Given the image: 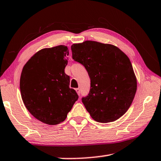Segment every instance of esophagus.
<instances>
[{"label": "esophagus", "instance_id": "obj_1", "mask_svg": "<svg viewBox=\"0 0 161 161\" xmlns=\"http://www.w3.org/2000/svg\"><path fill=\"white\" fill-rule=\"evenodd\" d=\"M75 90H76V92H77V93L78 95H80V89L77 88V89H76Z\"/></svg>", "mask_w": 161, "mask_h": 161}]
</instances>
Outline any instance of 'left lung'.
Masks as SVG:
<instances>
[{
	"instance_id": "8db88e82",
	"label": "left lung",
	"mask_w": 161,
	"mask_h": 161,
	"mask_svg": "<svg viewBox=\"0 0 161 161\" xmlns=\"http://www.w3.org/2000/svg\"><path fill=\"white\" fill-rule=\"evenodd\" d=\"M72 58L85 67L91 80L88 96L82 98L94 121L119 119L131 105L137 80L131 62L123 51L111 44L86 40L71 46Z\"/></svg>"
}]
</instances>
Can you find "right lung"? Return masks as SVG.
<instances>
[{
  "label": "right lung",
  "instance_id": "right-lung-1",
  "mask_svg": "<svg viewBox=\"0 0 161 161\" xmlns=\"http://www.w3.org/2000/svg\"><path fill=\"white\" fill-rule=\"evenodd\" d=\"M68 54L64 45L43 48L31 57L22 70L20 89L24 104L35 119L46 124L64 121L78 99L64 72Z\"/></svg>",
  "mask_w": 161,
  "mask_h": 161
}]
</instances>
